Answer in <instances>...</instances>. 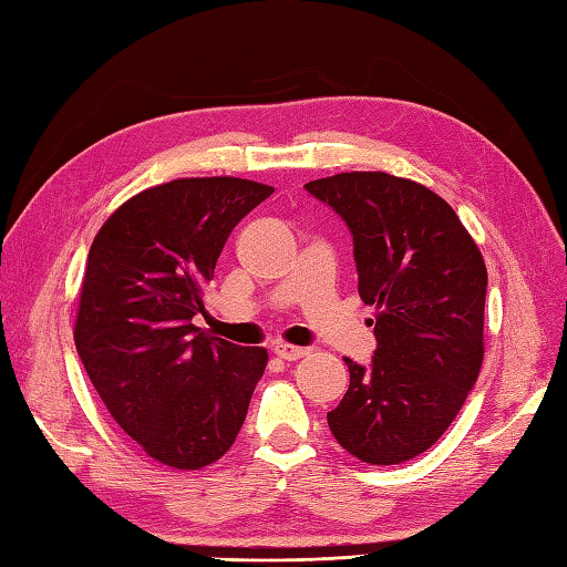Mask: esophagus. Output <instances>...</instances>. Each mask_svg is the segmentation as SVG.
Here are the masks:
<instances>
[{
	"label": "esophagus",
	"instance_id": "34e87169",
	"mask_svg": "<svg viewBox=\"0 0 567 567\" xmlns=\"http://www.w3.org/2000/svg\"><path fill=\"white\" fill-rule=\"evenodd\" d=\"M272 351H275V355H277V358L287 360V363H292V360H299V358H305V355L309 353L307 348L290 346V343H275V346H272Z\"/></svg>",
	"mask_w": 567,
	"mask_h": 567
}]
</instances>
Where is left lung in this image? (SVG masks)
<instances>
[{
	"mask_svg": "<svg viewBox=\"0 0 567 567\" xmlns=\"http://www.w3.org/2000/svg\"><path fill=\"white\" fill-rule=\"evenodd\" d=\"M353 236L358 295L375 305L368 365L343 358L351 384L327 414L358 461L396 465L436 443L483 365L487 268L451 204L388 173L307 183Z\"/></svg>",
	"mask_w": 567,
	"mask_h": 567,
	"instance_id": "left-lung-1",
	"label": "left lung"
}]
</instances>
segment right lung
Masks as SVG:
<instances>
[{"mask_svg": "<svg viewBox=\"0 0 567 567\" xmlns=\"http://www.w3.org/2000/svg\"><path fill=\"white\" fill-rule=\"evenodd\" d=\"M272 195L240 177H187L122 204L94 236L75 348L131 439L153 461L199 470L231 449L265 348L212 339L204 287L231 228Z\"/></svg>", "mask_w": 567, "mask_h": 567, "instance_id": "add662e5", "label": "right lung"}]
</instances>
